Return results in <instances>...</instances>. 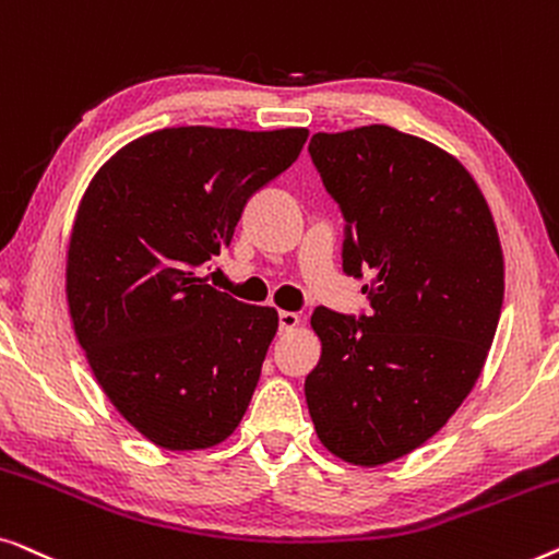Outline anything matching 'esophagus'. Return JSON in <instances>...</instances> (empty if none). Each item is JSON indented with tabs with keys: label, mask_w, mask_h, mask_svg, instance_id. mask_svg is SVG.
<instances>
[{
	"label": "esophagus",
	"mask_w": 559,
	"mask_h": 559,
	"mask_svg": "<svg viewBox=\"0 0 559 559\" xmlns=\"http://www.w3.org/2000/svg\"><path fill=\"white\" fill-rule=\"evenodd\" d=\"M298 321H301V317H298L296 311H278V329H281V332H290V329H296Z\"/></svg>",
	"instance_id": "obj_1"
}]
</instances>
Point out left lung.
<instances>
[{"instance_id":"1","label":"left lung","mask_w":559,"mask_h":559,"mask_svg":"<svg viewBox=\"0 0 559 559\" xmlns=\"http://www.w3.org/2000/svg\"><path fill=\"white\" fill-rule=\"evenodd\" d=\"M309 154L342 210V269L369 278V311H313L306 405L329 451L380 466L436 436L476 384L504 255L481 190L443 148L374 123L313 133Z\"/></svg>"}]
</instances>
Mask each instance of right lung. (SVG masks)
I'll list each match as a JSON object with an SVG mask.
<instances>
[{"label": "right lung", "mask_w": 559, "mask_h": 559, "mask_svg": "<svg viewBox=\"0 0 559 559\" xmlns=\"http://www.w3.org/2000/svg\"><path fill=\"white\" fill-rule=\"evenodd\" d=\"M306 136L162 129L111 156L83 194L68 248L75 336L116 411L156 445L210 448L248 411L278 313L198 276Z\"/></svg>", "instance_id": "1"}]
</instances>
